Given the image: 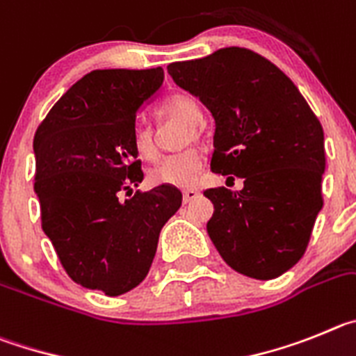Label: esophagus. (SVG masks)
Masks as SVG:
<instances>
[{
	"instance_id": "1",
	"label": "esophagus",
	"mask_w": 356,
	"mask_h": 356,
	"mask_svg": "<svg viewBox=\"0 0 356 356\" xmlns=\"http://www.w3.org/2000/svg\"><path fill=\"white\" fill-rule=\"evenodd\" d=\"M198 197V191L197 190H184L182 191V202L184 204H188V202L195 200V198Z\"/></svg>"
}]
</instances>
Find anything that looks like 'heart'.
Listing matches in <instances>:
<instances>
[{"label": "heart", "instance_id": "1", "mask_svg": "<svg viewBox=\"0 0 356 356\" xmlns=\"http://www.w3.org/2000/svg\"><path fill=\"white\" fill-rule=\"evenodd\" d=\"M158 115L161 120H177L184 124L190 129L184 131L182 142H200L204 138L202 122H204V113H202L198 102L191 95L175 94L166 99L159 106ZM133 149L138 158L143 161H156L158 159V143H156L154 131L150 127L140 126L133 133ZM204 166V158L200 150L190 147L177 154H172L159 161L158 165L149 172V182L154 186H172V188H191L197 184L198 175Z\"/></svg>", "mask_w": 356, "mask_h": 356}]
</instances>
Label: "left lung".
<instances>
[{
    "instance_id": "1",
    "label": "left lung",
    "mask_w": 356,
    "mask_h": 356,
    "mask_svg": "<svg viewBox=\"0 0 356 356\" xmlns=\"http://www.w3.org/2000/svg\"><path fill=\"white\" fill-rule=\"evenodd\" d=\"M166 69L213 113L211 170L245 184L241 191H204L214 204L211 241L238 273L280 277L303 257L323 207L321 122L275 63L245 47H223Z\"/></svg>"
}]
</instances>
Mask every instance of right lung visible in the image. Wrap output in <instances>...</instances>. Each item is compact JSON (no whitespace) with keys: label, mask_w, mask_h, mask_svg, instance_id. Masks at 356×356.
<instances>
[{"label":"right lung","mask_w":356,"mask_h":356,"mask_svg":"<svg viewBox=\"0 0 356 356\" xmlns=\"http://www.w3.org/2000/svg\"><path fill=\"white\" fill-rule=\"evenodd\" d=\"M163 69L92 70L58 99L33 138L42 230L63 270L86 289L118 296L147 277L159 232L182 195L143 181L133 149L136 113L163 85Z\"/></svg>","instance_id":"right-lung-1"}]
</instances>
